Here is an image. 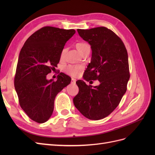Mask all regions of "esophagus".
Segmentation results:
<instances>
[{
    "label": "esophagus",
    "instance_id": "esophagus-1",
    "mask_svg": "<svg viewBox=\"0 0 155 155\" xmlns=\"http://www.w3.org/2000/svg\"><path fill=\"white\" fill-rule=\"evenodd\" d=\"M71 81H72V83H76V79H74V78H72V80H71Z\"/></svg>",
    "mask_w": 155,
    "mask_h": 155
}]
</instances>
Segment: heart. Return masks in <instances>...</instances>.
Masks as SVG:
<instances>
[{
  "instance_id": "heart-1",
  "label": "heart",
  "mask_w": 155,
  "mask_h": 155,
  "mask_svg": "<svg viewBox=\"0 0 155 155\" xmlns=\"http://www.w3.org/2000/svg\"><path fill=\"white\" fill-rule=\"evenodd\" d=\"M76 48L78 51L83 55L84 53L87 52L88 51L91 50V46L89 44L85 43V42H79L76 44ZM67 52V49H63L61 53V59H63L64 57V55ZM82 70V67L79 66H73V65H68L64 69V71L67 74L71 76L76 77L78 76L80 74Z\"/></svg>"
}]
</instances>
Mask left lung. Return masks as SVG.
Masks as SVG:
<instances>
[{
  "label": "left lung",
  "mask_w": 155,
  "mask_h": 155,
  "mask_svg": "<svg viewBox=\"0 0 155 155\" xmlns=\"http://www.w3.org/2000/svg\"><path fill=\"white\" fill-rule=\"evenodd\" d=\"M77 30L92 50L83 78L87 81L98 80L100 84L88 86L78 80L79 92L74 104L88 119L101 120L116 109L126 92L130 78L127 51L120 37L105 27Z\"/></svg>",
  "instance_id": "1"
}]
</instances>
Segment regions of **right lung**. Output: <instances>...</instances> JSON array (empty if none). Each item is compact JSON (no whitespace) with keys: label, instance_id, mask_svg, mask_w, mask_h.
<instances>
[{"label":"right lung","instance_id":"right-lung-1","mask_svg":"<svg viewBox=\"0 0 155 155\" xmlns=\"http://www.w3.org/2000/svg\"><path fill=\"white\" fill-rule=\"evenodd\" d=\"M75 33L73 29L45 26L34 33L21 48L14 85L21 107L37 123L48 120L56 96L71 81L62 72L56 81L48 80L46 75L58 67L65 43Z\"/></svg>","mask_w":155,"mask_h":155}]
</instances>
